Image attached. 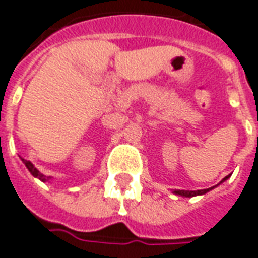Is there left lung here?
<instances>
[{
    "label": "left lung",
    "instance_id": "left-lung-1",
    "mask_svg": "<svg viewBox=\"0 0 258 258\" xmlns=\"http://www.w3.org/2000/svg\"><path fill=\"white\" fill-rule=\"evenodd\" d=\"M230 177V175H227L221 182H224L226 179H228ZM212 188V187H211ZM211 188H205V190H196V191H190V190H175V194H179V196H183V197H194V196H201V194H205V192H208Z\"/></svg>",
    "mask_w": 258,
    "mask_h": 258
}]
</instances>
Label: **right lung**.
Instances as JSON below:
<instances>
[{"instance_id": "1", "label": "right lung", "mask_w": 258, "mask_h": 258, "mask_svg": "<svg viewBox=\"0 0 258 258\" xmlns=\"http://www.w3.org/2000/svg\"><path fill=\"white\" fill-rule=\"evenodd\" d=\"M23 161H24V164H26V167L28 168V171H30V172H31L32 175H34V176L38 177V179H41L42 182H46V180H49V177L45 176V175H42V173L39 172L37 168L34 167V165H32V164L30 163V161H27V160H24V158H23Z\"/></svg>"}]
</instances>
